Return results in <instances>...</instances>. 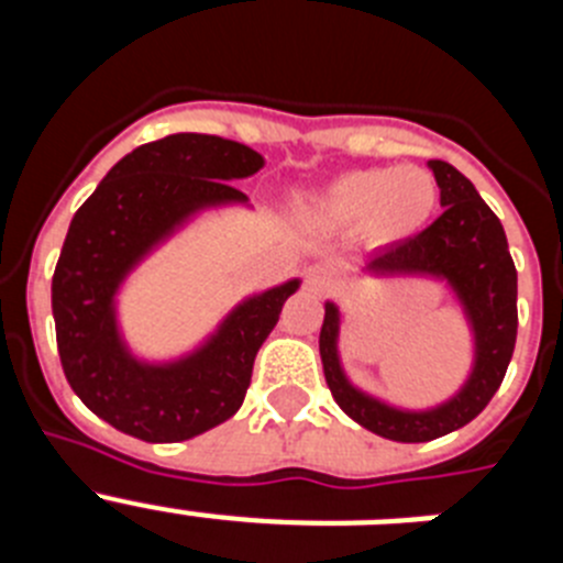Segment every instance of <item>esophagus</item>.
<instances>
[{
    "instance_id": "esophagus-1",
    "label": "esophagus",
    "mask_w": 563,
    "mask_h": 563,
    "mask_svg": "<svg viewBox=\"0 0 563 563\" xmlns=\"http://www.w3.org/2000/svg\"><path fill=\"white\" fill-rule=\"evenodd\" d=\"M305 287L310 292H316V296L327 292L332 287L330 271H324V267H310V271H307V276H305Z\"/></svg>"
}]
</instances>
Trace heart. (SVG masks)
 Returning a JSON list of instances; mask_svg holds the SVG:
<instances>
[{
    "instance_id": "heart-1",
    "label": "heart",
    "mask_w": 563,
    "mask_h": 563,
    "mask_svg": "<svg viewBox=\"0 0 563 563\" xmlns=\"http://www.w3.org/2000/svg\"><path fill=\"white\" fill-rule=\"evenodd\" d=\"M437 208V183L426 168L372 166L341 174L321 197V213L343 228L363 225L377 242L415 236Z\"/></svg>"
}]
</instances>
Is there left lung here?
<instances>
[{
    "instance_id": "obj_1",
    "label": "left lung",
    "mask_w": 563,
    "mask_h": 563,
    "mask_svg": "<svg viewBox=\"0 0 563 563\" xmlns=\"http://www.w3.org/2000/svg\"><path fill=\"white\" fill-rule=\"evenodd\" d=\"M429 168L440 186L442 213L417 236L372 253L363 271L375 276H431L449 282L474 332V369L465 386L434 409H395L355 389L343 375L338 355L341 312L332 301L324 305V324L318 338L327 386L338 406L363 429L395 442H429L474 420L505 380L519 327L516 265L499 217L487 208L474 183L451 163L431 161Z\"/></svg>"
}]
</instances>
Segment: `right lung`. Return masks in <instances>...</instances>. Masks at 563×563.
<instances>
[{
  "label": "right lung",
  "mask_w": 563,
  "mask_h": 563,
  "mask_svg": "<svg viewBox=\"0 0 563 563\" xmlns=\"http://www.w3.org/2000/svg\"><path fill=\"white\" fill-rule=\"evenodd\" d=\"M265 166L251 146L180 132L114 163L76 211L53 273V318L64 375L92 415L143 442H183L233 417L258 346L298 278L245 298L202 346L168 363L129 352L114 296L129 273L194 213L247 202L233 180Z\"/></svg>",
  "instance_id": "obj_1"
}]
</instances>
